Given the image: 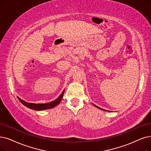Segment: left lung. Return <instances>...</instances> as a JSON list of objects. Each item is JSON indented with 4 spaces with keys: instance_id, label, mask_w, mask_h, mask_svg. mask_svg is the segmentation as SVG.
I'll use <instances>...</instances> for the list:
<instances>
[{
    "instance_id": "8db88e82",
    "label": "left lung",
    "mask_w": 151,
    "mask_h": 151,
    "mask_svg": "<svg viewBox=\"0 0 151 151\" xmlns=\"http://www.w3.org/2000/svg\"><path fill=\"white\" fill-rule=\"evenodd\" d=\"M95 106H96V108H99V109H100V110H104V111H107V110H104V109H102V108H100V107H99V106H96L95 105H94V104H93Z\"/></svg>"
}]
</instances>
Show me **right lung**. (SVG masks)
Returning a JSON list of instances; mask_svg holds the SVG:
<instances>
[{
    "label": "right lung",
    "instance_id": "add662e5",
    "mask_svg": "<svg viewBox=\"0 0 151 151\" xmlns=\"http://www.w3.org/2000/svg\"><path fill=\"white\" fill-rule=\"evenodd\" d=\"M64 93V90H63L62 93L60 95L59 97L57 99H56L55 100L51 101V102H50V103L41 104H37L28 103V102H27L25 101H24L23 100L21 99L20 97H19V96H17V98L19 99V100L20 101V102L23 105H25V106L30 108V109H32V110H36V111H41V110L50 109V108H52L53 107H55L56 106H57L60 103V102H61V101L63 97Z\"/></svg>",
    "mask_w": 151,
    "mask_h": 151
}]
</instances>
